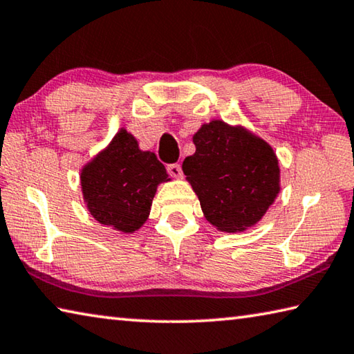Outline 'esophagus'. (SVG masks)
I'll list each match as a JSON object with an SVG mask.
<instances>
[{
	"label": "esophagus",
	"mask_w": 354,
	"mask_h": 354,
	"mask_svg": "<svg viewBox=\"0 0 354 354\" xmlns=\"http://www.w3.org/2000/svg\"><path fill=\"white\" fill-rule=\"evenodd\" d=\"M167 171H169L170 176H175V178H179V176L183 175L181 165H179V164H170V165H167Z\"/></svg>",
	"instance_id": "1"
}]
</instances>
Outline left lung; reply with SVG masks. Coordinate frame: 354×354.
<instances>
[{"label":"left lung","instance_id":"left-lung-1","mask_svg":"<svg viewBox=\"0 0 354 354\" xmlns=\"http://www.w3.org/2000/svg\"><path fill=\"white\" fill-rule=\"evenodd\" d=\"M183 162L207 221L223 232L254 226L279 194V160L265 140L212 120L194 136Z\"/></svg>","mask_w":354,"mask_h":354}]
</instances>
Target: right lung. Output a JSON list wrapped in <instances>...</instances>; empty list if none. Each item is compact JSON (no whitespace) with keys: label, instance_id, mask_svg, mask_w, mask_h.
Returning <instances> with one entry per match:
<instances>
[{"label":"right lung","instance_id":"right-lung-1","mask_svg":"<svg viewBox=\"0 0 354 354\" xmlns=\"http://www.w3.org/2000/svg\"><path fill=\"white\" fill-rule=\"evenodd\" d=\"M167 176L155 153L140 151L136 139L120 130L82 170L83 196L99 223L134 232L145 223L158 184Z\"/></svg>","mask_w":354,"mask_h":354}]
</instances>
